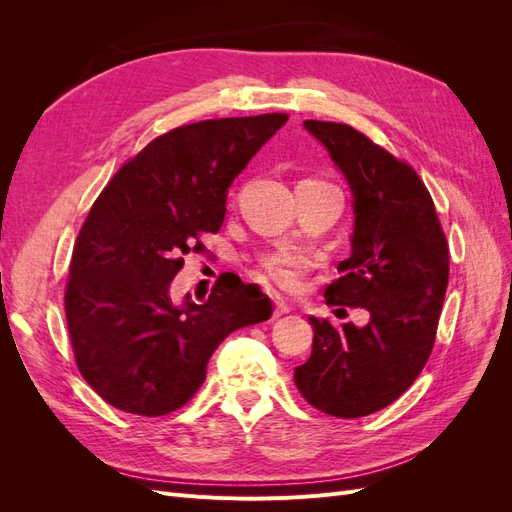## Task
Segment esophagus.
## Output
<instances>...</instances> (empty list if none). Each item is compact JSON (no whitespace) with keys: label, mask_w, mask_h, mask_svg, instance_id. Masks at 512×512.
<instances>
[{"label":"esophagus","mask_w":512,"mask_h":512,"mask_svg":"<svg viewBox=\"0 0 512 512\" xmlns=\"http://www.w3.org/2000/svg\"><path fill=\"white\" fill-rule=\"evenodd\" d=\"M290 309H292V307H290L286 301H282V299H275V312H273V316H275V318H280V316L288 314Z\"/></svg>","instance_id":"esophagus-1"}]
</instances>
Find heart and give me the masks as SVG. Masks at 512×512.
I'll use <instances>...</instances> for the list:
<instances>
[{
  "label": "heart",
  "mask_w": 512,
  "mask_h": 512,
  "mask_svg": "<svg viewBox=\"0 0 512 512\" xmlns=\"http://www.w3.org/2000/svg\"><path fill=\"white\" fill-rule=\"evenodd\" d=\"M307 185H331L322 179H303ZM312 267V260L297 252H271L265 254L258 262V273L265 280L277 284L280 288L294 292L303 286V277Z\"/></svg>",
  "instance_id": "1"
}]
</instances>
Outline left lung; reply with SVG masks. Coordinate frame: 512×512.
Returning a JSON list of instances; mask_svg holds the SVG:
<instances>
[{
    "label": "left lung",
    "mask_w": 512,
    "mask_h": 512,
    "mask_svg": "<svg viewBox=\"0 0 512 512\" xmlns=\"http://www.w3.org/2000/svg\"><path fill=\"white\" fill-rule=\"evenodd\" d=\"M305 128L329 149L354 194L352 256L337 265L324 299L367 309L369 322L335 327L309 318L312 356L294 369V384L316 410L359 418L393 404L429 361L448 286V243L408 162L348 123L307 119Z\"/></svg>",
    "instance_id": "1"
}]
</instances>
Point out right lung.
I'll return each instance as SVG.
<instances>
[{
    "mask_svg": "<svg viewBox=\"0 0 512 512\" xmlns=\"http://www.w3.org/2000/svg\"><path fill=\"white\" fill-rule=\"evenodd\" d=\"M286 113L188 123L143 147L96 198L76 237L64 292L70 344L106 404L164 416L188 404L222 339L271 318L267 294L215 282L209 299L175 305L168 286L203 235L218 232L226 190Z\"/></svg>",
    "mask_w": 512,
    "mask_h": 512,
    "instance_id": "right-lung-1",
    "label": "right lung"
}]
</instances>
